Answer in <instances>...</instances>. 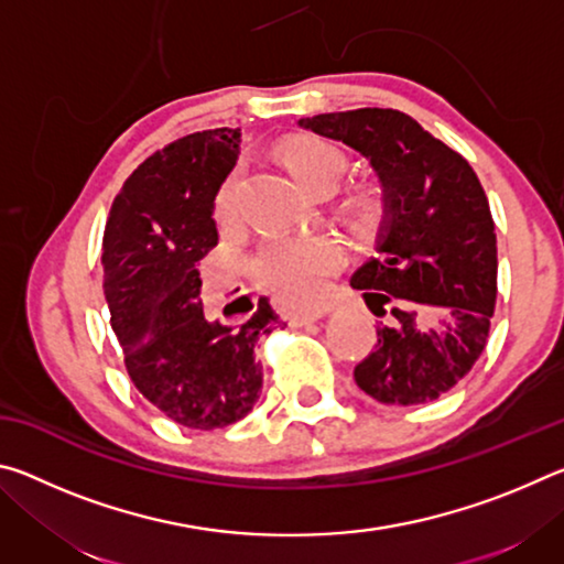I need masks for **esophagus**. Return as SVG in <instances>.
Wrapping results in <instances>:
<instances>
[{
  "label": "esophagus",
  "mask_w": 564,
  "mask_h": 564,
  "mask_svg": "<svg viewBox=\"0 0 564 564\" xmlns=\"http://www.w3.org/2000/svg\"><path fill=\"white\" fill-rule=\"evenodd\" d=\"M328 311H330V305H311V308L293 311L291 316H289V321H291V326H308V323L321 321Z\"/></svg>",
  "instance_id": "1"
}]
</instances>
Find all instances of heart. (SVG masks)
I'll use <instances>...</instances> for the list:
<instances>
[{
  "instance_id": "b5f03b06",
  "label": "heart",
  "mask_w": 564,
  "mask_h": 564,
  "mask_svg": "<svg viewBox=\"0 0 564 564\" xmlns=\"http://www.w3.org/2000/svg\"><path fill=\"white\" fill-rule=\"evenodd\" d=\"M283 164L293 178L311 194L336 188L348 171V154L323 137H293L281 149ZM238 212V176L228 174L214 198V216L218 224H231ZM348 216L358 226L376 224L383 204L370 191H358L346 202ZM340 246L328 236L273 238L261 248L256 271L261 281L283 301H305L321 289L326 275L340 265Z\"/></svg>"
}]
</instances>
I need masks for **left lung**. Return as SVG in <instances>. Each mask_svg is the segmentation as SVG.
I'll return each instance as SVG.
<instances>
[{
  "mask_svg": "<svg viewBox=\"0 0 564 564\" xmlns=\"http://www.w3.org/2000/svg\"><path fill=\"white\" fill-rule=\"evenodd\" d=\"M370 161L383 186L376 259L352 273L378 343L352 376L386 405H420L470 373L498 299V238L488 196L467 161L395 109L301 119Z\"/></svg>",
  "mask_w": 564,
  "mask_h": 564,
  "instance_id": "obj_1",
  "label": "left lung"
}]
</instances>
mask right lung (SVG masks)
<instances>
[{
    "instance_id": "obj_1",
    "label": "right lung",
    "mask_w": 564,
    "mask_h": 564,
    "mask_svg": "<svg viewBox=\"0 0 564 564\" xmlns=\"http://www.w3.org/2000/svg\"><path fill=\"white\" fill-rule=\"evenodd\" d=\"M241 129L171 141L123 181L104 228V295L131 383L194 431L234 425L261 395L256 346L285 323L259 301L243 326L208 321L198 263L218 243L214 198Z\"/></svg>"
}]
</instances>
